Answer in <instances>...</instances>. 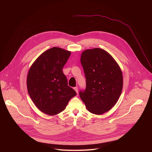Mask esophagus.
<instances>
[{
    "label": "esophagus",
    "instance_id": "1",
    "mask_svg": "<svg viewBox=\"0 0 152 152\" xmlns=\"http://www.w3.org/2000/svg\"><path fill=\"white\" fill-rule=\"evenodd\" d=\"M74 90H75V91L77 93V94H78V88L76 87H76L74 88Z\"/></svg>",
    "mask_w": 152,
    "mask_h": 152
}]
</instances>
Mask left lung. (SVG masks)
Wrapping results in <instances>:
<instances>
[{
    "instance_id": "left-lung-1",
    "label": "left lung",
    "mask_w": 152,
    "mask_h": 152,
    "mask_svg": "<svg viewBox=\"0 0 152 152\" xmlns=\"http://www.w3.org/2000/svg\"><path fill=\"white\" fill-rule=\"evenodd\" d=\"M80 62L86 78V88L79 91L81 100L93 114L110 111L123 88V75L118 64L110 54L99 48L83 51Z\"/></svg>"
}]
</instances>
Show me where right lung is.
I'll use <instances>...</instances> for the list:
<instances>
[{
	"label": "right lung",
	"instance_id": "obj_1",
	"mask_svg": "<svg viewBox=\"0 0 152 152\" xmlns=\"http://www.w3.org/2000/svg\"><path fill=\"white\" fill-rule=\"evenodd\" d=\"M71 52L52 48L43 52L33 63L27 77L28 93L41 112L54 115L66 109L69 100L76 95L68 86L62 72Z\"/></svg>",
	"mask_w": 152,
	"mask_h": 152
}]
</instances>
